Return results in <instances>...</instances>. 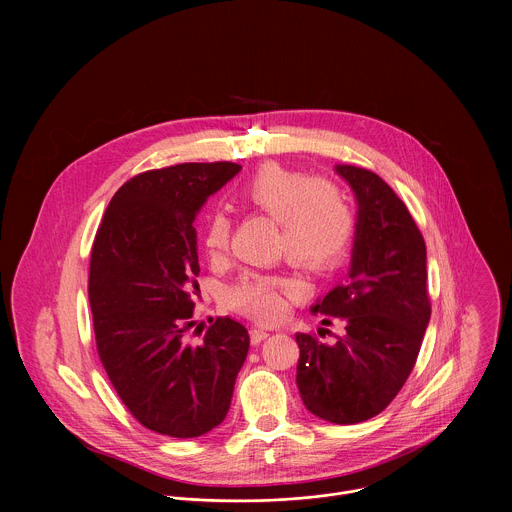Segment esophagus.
<instances>
[{
  "instance_id": "obj_1",
  "label": "esophagus",
  "mask_w": 512,
  "mask_h": 512,
  "mask_svg": "<svg viewBox=\"0 0 512 512\" xmlns=\"http://www.w3.org/2000/svg\"><path fill=\"white\" fill-rule=\"evenodd\" d=\"M266 337H270V331H268V329H260V327L250 329V341H252V345H260Z\"/></svg>"
}]
</instances>
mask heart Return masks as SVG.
Returning <instances> with one entry per match:
<instances>
[{"instance_id": "heart-1", "label": "heart", "mask_w": 512, "mask_h": 512, "mask_svg": "<svg viewBox=\"0 0 512 512\" xmlns=\"http://www.w3.org/2000/svg\"><path fill=\"white\" fill-rule=\"evenodd\" d=\"M236 201L280 224L278 250L303 270H331L351 246L355 234L351 203L325 177L266 163L238 187ZM230 232L232 220L220 209L203 220L201 240L213 260L226 254ZM299 290V282L290 276L246 272L228 290V303L258 321H276Z\"/></svg>"}]
</instances>
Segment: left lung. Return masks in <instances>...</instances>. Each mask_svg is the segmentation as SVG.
<instances>
[{"instance_id": "left-lung-1", "label": "left lung", "mask_w": 512, "mask_h": 512, "mask_svg": "<svg viewBox=\"0 0 512 512\" xmlns=\"http://www.w3.org/2000/svg\"><path fill=\"white\" fill-rule=\"evenodd\" d=\"M359 211L345 284L311 309L341 319L335 343L297 333V388L305 408L331 424H359L380 414L416 365L432 305L426 242L398 195L372 171L335 165ZM327 331V329H325Z\"/></svg>"}]
</instances>
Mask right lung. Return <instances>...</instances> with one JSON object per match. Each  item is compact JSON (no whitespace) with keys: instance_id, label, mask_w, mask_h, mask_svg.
<instances>
[{"instance_id":"right-lung-1","label":"right lung","mask_w":512,"mask_h":512,"mask_svg":"<svg viewBox=\"0 0 512 512\" xmlns=\"http://www.w3.org/2000/svg\"><path fill=\"white\" fill-rule=\"evenodd\" d=\"M242 167L179 163L126 181L98 226L88 274L96 349L118 396L147 430L199 438L226 418L250 337L217 317L193 345L199 293L195 217Z\"/></svg>"}]
</instances>
